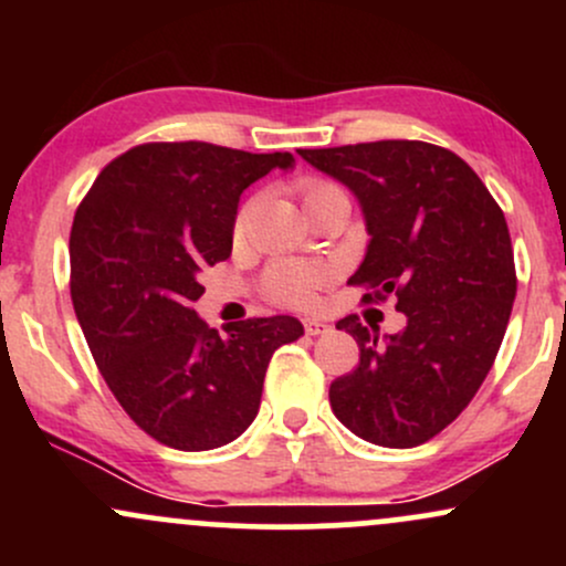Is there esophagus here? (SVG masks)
<instances>
[{"label":"esophagus","mask_w":566,"mask_h":566,"mask_svg":"<svg viewBox=\"0 0 566 566\" xmlns=\"http://www.w3.org/2000/svg\"><path fill=\"white\" fill-rule=\"evenodd\" d=\"M303 329H305V335H324V333H329V324L324 322V319H303Z\"/></svg>","instance_id":"obj_1"}]
</instances>
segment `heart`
Instances as JSON below:
<instances>
[{"label": "heart", "mask_w": 566, "mask_h": 566, "mask_svg": "<svg viewBox=\"0 0 566 566\" xmlns=\"http://www.w3.org/2000/svg\"><path fill=\"white\" fill-rule=\"evenodd\" d=\"M329 188H340L329 180H305L301 186L303 201H311ZM252 220V201H244L233 218V237H242ZM329 282V269L322 263H303V261H276L263 271V295L279 305L290 308H308L316 301L319 290Z\"/></svg>", "instance_id": "heart-1"}]
</instances>
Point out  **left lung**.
Wrapping results in <instances>:
<instances>
[{
	"label": "left lung",
	"instance_id": "obj_1",
	"mask_svg": "<svg viewBox=\"0 0 566 566\" xmlns=\"http://www.w3.org/2000/svg\"><path fill=\"white\" fill-rule=\"evenodd\" d=\"M346 184L365 212L369 244L348 279L365 303L396 301L405 329L337 322L359 343V365L329 386L335 418L356 437L407 450L469 407L495 365L516 297L509 223L476 172L450 148L375 140L301 148Z\"/></svg>",
	"mask_w": 566,
	"mask_h": 566
}]
</instances>
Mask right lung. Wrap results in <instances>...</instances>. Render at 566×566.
Masks as SVG:
<instances>
[{
  "instance_id": "right-lung-1",
  "label": "right lung",
  "mask_w": 566,
  "mask_h": 566,
  "mask_svg": "<svg viewBox=\"0 0 566 566\" xmlns=\"http://www.w3.org/2000/svg\"><path fill=\"white\" fill-rule=\"evenodd\" d=\"M292 154L216 143H140L108 161L71 226V301L103 380L159 444H229L261 407L271 356L303 335L295 316L218 333L193 311L201 271L231 255L239 197Z\"/></svg>"
}]
</instances>
